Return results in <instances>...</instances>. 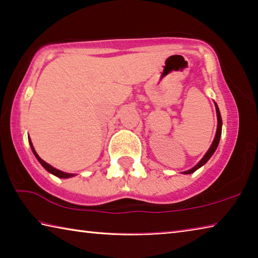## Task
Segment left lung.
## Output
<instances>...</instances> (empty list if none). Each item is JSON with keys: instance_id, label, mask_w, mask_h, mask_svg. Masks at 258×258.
Wrapping results in <instances>:
<instances>
[{"instance_id": "1", "label": "left lung", "mask_w": 258, "mask_h": 258, "mask_svg": "<svg viewBox=\"0 0 258 258\" xmlns=\"http://www.w3.org/2000/svg\"><path fill=\"white\" fill-rule=\"evenodd\" d=\"M215 106H216V115H217V130H216L215 139H214V141H213V143H212L211 148H209L208 151L206 152V155L204 156V158H203L202 160H200L199 163H198L197 165H196L194 168L189 169V171H185V172H183V173H184V174H191V173H194V172L197 171V169H198L199 167H202L203 165L206 164L207 161H208V159L211 158V157L213 156L214 152H215L216 148H217V146H218V143H220V138H221V134H222V118H221L220 109H218L217 104H215Z\"/></svg>"}]
</instances>
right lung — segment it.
Listing matches in <instances>:
<instances>
[{
    "label": "right lung",
    "instance_id": "1",
    "mask_svg": "<svg viewBox=\"0 0 258 258\" xmlns=\"http://www.w3.org/2000/svg\"><path fill=\"white\" fill-rule=\"evenodd\" d=\"M29 143H30V148H32V150H33V152H34L35 157H36L37 160L40 161L41 165L43 166V167H44V168L46 169L47 172H50V173L53 174V175L58 176V177H61V178H67V177H71V176H73V175H74V174H69V173L61 172V171H59V169H56V168H54V167H52L51 165H49V164H47V163H45V161L43 160V159L41 158V157L36 154V151H35L34 147H33V145H32V142H30V140H29Z\"/></svg>",
    "mask_w": 258,
    "mask_h": 258
}]
</instances>
